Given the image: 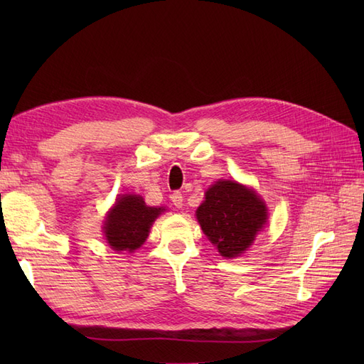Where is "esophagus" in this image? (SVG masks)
Instances as JSON below:
<instances>
[{
	"label": "esophagus",
	"mask_w": 364,
	"mask_h": 364,
	"mask_svg": "<svg viewBox=\"0 0 364 364\" xmlns=\"http://www.w3.org/2000/svg\"><path fill=\"white\" fill-rule=\"evenodd\" d=\"M170 199H171V202H173V205H174L176 208H182V206H183V197H182V194H181L179 191L173 193Z\"/></svg>",
	"instance_id": "1"
}]
</instances>
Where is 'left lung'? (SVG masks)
<instances>
[{"instance_id": "obj_1", "label": "left lung", "mask_w": 364, "mask_h": 364, "mask_svg": "<svg viewBox=\"0 0 364 364\" xmlns=\"http://www.w3.org/2000/svg\"><path fill=\"white\" fill-rule=\"evenodd\" d=\"M196 214L218 252L234 258L255 240L267 220V208L255 191L232 181H218L206 191L205 202Z\"/></svg>"}]
</instances>
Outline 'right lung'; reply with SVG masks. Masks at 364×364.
<instances>
[{
  "label": "right lung",
  "instance_id": "1",
  "mask_svg": "<svg viewBox=\"0 0 364 364\" xmlns=\"http://www.w3.org/2000/svg\"><path fill=\"white\" fill-rule=\"evenodd\" d=\"M162 211V208L147 206L141 196L126 194L119 197L105 223L109 246L118 252H134L147 240L151 223Z\"/></svg>",
  "mask_w": 364,
  "mask_h": 364
}]
</instances>
